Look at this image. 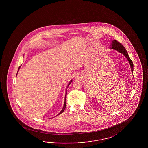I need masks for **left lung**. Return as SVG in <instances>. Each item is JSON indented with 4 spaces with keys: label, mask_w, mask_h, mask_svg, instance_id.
<instances>
[{
    "label": "left lung",
    "mask_w": 148,
    "mask_h": 148,
    "mask_svg": "<svg viewBox=\"0 0 148 148\" xmlns=\"http://www.w3.org/2000/svg\"><path fill=\"white\" fill-rule=\"evenodd\" d=\"M111 49H114L118 51L119 52L122 53L124 56H125V58L128 60L131 66V72L133 74V71H134V64L133 62L131 61V59L129 58L128 52L125 50V47L123 46L122 44L120 43L119 42H118L117 40H112V45H111Z\"/></svg>",
    "instance_id": "left-lung-1"
}]
</instances>
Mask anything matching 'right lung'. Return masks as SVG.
<instances>
[{
    "instance_id": "1",
    "label": "right lung",
    "mask_w": 148,
    "mask_h": 148,
    "mask_svg": "<svg viewBox=\"0 0 148 148\" xmlns=\"http://www.w3.org/2000/svg\"><path fill=\"white\" fill-rule=\"evenodd\" d=\"M20 66H20L19 67V68H18V70L17 73H18V72L19 70L20 67ZM72 82V80L70 81V82H69V85H68V86L70 85V84L71 83V82ZM68 86H67V87H68ZM67 92V91H66V94H65V100H64V106H63V108H62V110L60 112L59 114H58L57 116H58V115H59V114H62L63 112H64V110H65V108H66V94H67V92Z\"/></svg>"
}]
</instances>
